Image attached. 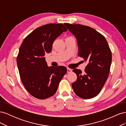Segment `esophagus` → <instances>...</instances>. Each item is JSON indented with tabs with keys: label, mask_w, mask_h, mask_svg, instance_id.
<instances>
[{
	"label": "esophagus",
	"mask_w": 126,
	"mask_h": 126,
	"mask_svg": "<svg viewBox=\"0 0 126 126\" xmlns=\"http://www.w3.org/2000/svg\"><path fill=\"white\" fill-rule=\"evenodd\" d=\"M72 71V70L69 68H67V73H70Z\"/></svg>",
	"instance_id": "obj_1"
}]
</instances>
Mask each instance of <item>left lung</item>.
Wrapping results in <instances>:
<instances>
[{
    "mask_svg": "<svg viewBox=\"0 0 126 126\" xmlns=\"http://www.w3.org/2000/svg\"><path fill=\"white\" fill-rule=\"evenodd\" d=\"M76 36L78 56L88 64L84 73L73 70L77 79L72 83L75 93L83 99L96 97L100 92L107 79L111 66V51L105 37L94 28L80 24H64Z\"/></svg>",
    "mask_w": 126,
    "mask_h": 126,
    "instance_id": "left-lung-1",
    "label": "left lung"
}]
</instances>
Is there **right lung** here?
I'll return each mask as SVG.
<instances>
[{
	"label": "right lung",
	"instance_id": "add662e5",
	"mask_svg": "<svg viewBox=\"0 0 126 126\" xmlns=\"http://www.w3.org/2000/svg\"><path fill=\"white\" fill-rule=\"evenodd\" d=\"M67 30L62 24H46L29 33L20 46L17 57L20 77L27 91L37 99L54 95L67 73L65 67H48L45 57L51 52L54 40Z\"/></svg>",
	"mask_w": 126,
	"mask_h": 126
}]
</instances>
